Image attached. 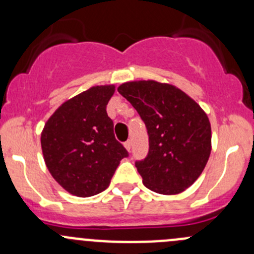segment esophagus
<instances>
[{
    "label": "esophagus",
    "mask_w": 254,
    "mask_h": 254,
    "mask_svg": "<svg viewBox=\"0 0 254 254\" xmlns=\"http://www.w3.org/2000/svg\"><path fill=\"white\" fill-rule=\"evenodd\" d=\"M124 146H125V148H127V151H130V150H131V141H130V140H127V141L124 143Z\"/></svg>",
    "instance_id": "1"
}]
</instances>
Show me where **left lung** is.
<instances>
[{
    "label": "left lung",
    "instance_id": "obj_1",
    "mask_svg": "<svg viewBox=\"0 0 254 254\" xmlns=\"http://www.w3.org/2000/svg\"><path fill=\"white\" fill-rule=\"evenodd\" d=\"M118 92L131 103L148 134V153L135 163L146 188L173 195L191 186L211 152V127L193 98L170 83L125 82Z\"/></svg>",
    "mask_w": 254,
    "mask_h": 254
}]
</instances>
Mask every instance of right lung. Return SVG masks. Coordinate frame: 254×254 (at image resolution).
<instances>
[{"mask_svg": "<svg viewBox=\"0 0 254 254\" xmlns=\"http://www.w3.org/2000/svg\"><path fill=\"white\" fill-rule=\"evenodd\" d=\"M114 84L94 86L61 104L45 123L42 150L53 178L81 198L108 188L127 151L117 141L107 104Z\"/></svg>", "mask_w": 254, "mask_h": 254, "instance_id": "1", "label": "right lung"}]
</instances>
